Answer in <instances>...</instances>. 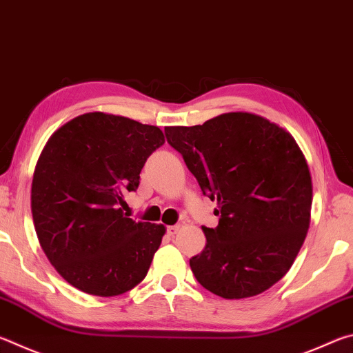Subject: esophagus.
Here are the masks:
<instances>
[{"mask_svg": "<svg viewBox=\"0 0 353 353\" xmlns=\"http://www.w3.org/2000/svg\"><path fill=\"white\" fill-rule=\"evenodd\" d=\"M179 230H181V225H179V224H176V225H170L168 229H166V232H168V234H170L171 236H172V235H176Z\"/></svg>", "mask_w": 353, "mask_h": 353, "instance_id": "34e87169", "label": "esophagus"}]
</instances>
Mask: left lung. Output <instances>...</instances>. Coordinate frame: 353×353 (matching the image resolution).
I'll use <instances>...</instances> for the list:
<instances>
[{
    "label": "left lung",
    "mask_w": 353,
    "mask_h": 353,
    "mask_svg": "<svg viewBox=\"0 0 353 353\" xmlns=\"http://www.w3.org/2000/svg\"><path fill=\"white\" fill-rule=\"evenodd\" d=\"M204 196L218 202L207 244L190 259L198 282L224 299L270 290L301 250L310 225L312 176L296 140L266 118L224 113L199 126L165 128Z\"/></svg>",
    "instance_id": "obj_1"
}]
</instances>
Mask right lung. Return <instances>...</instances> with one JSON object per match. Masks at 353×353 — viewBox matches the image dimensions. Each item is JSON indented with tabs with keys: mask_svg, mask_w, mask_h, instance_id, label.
<instances>
[{
	"mask_svg": "<svg viewBox=\"0 0 353 353\" xmlns=\"http://www.w3.org/2000/svg\"><path fill=\"white\" fill-rule=\"evenodd\" d=\"M163 132L130 118L90 112L57 129L35 166L31 208L40 246L56 271L87 294H123L146 277L165 225L123 213L124 193Z\"/></svg>",
	"mask_w": 353,
	"mask_h": 353,
	"instance_id": "add662e5",
	"label": "right lung"
}]
</instances>
